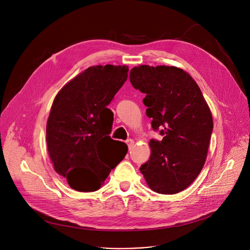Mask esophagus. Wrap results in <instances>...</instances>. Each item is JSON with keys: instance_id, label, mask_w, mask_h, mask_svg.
Listing matches in <instances>:
<instances>
[{"instance_id": "esophagus-1", "label": "esophagus", "mask_w": 250, "mask_h": 250, "mask_svg": "<svg viewBox=\"0 0 250 250\" xmlns=\"http://www.w3.org/2000/svg\"><path fill=\"white\" fill-rule=\"evenodd\" d=\"M125 143H126V145H127V146H128L129 149H130V148L133 146V145H134V141H132V140H130V139L127 140Z\"/></svg>"}]
</instances>
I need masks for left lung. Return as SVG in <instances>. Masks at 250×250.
Here are the masks:
<instances>
[{
  "label": "left lung",
  "mask_w": 250,
  "mask_h": 250,
  "mask_svg": "<svg viewBox=\"0 0 250 250\" xmlns=\"http://www.w3.org/2000/svg\"><path fill=\"white\" fill-rule=\"evenodd\" d=\"M129 80L146 94V116L164 139L150 140V157L140 170L150 189L174 194L186 189L207 160L213 128L211 111L195 81L175 66H134Z\"/></svg>",
  "instance_id": "1"
}]
</instances>
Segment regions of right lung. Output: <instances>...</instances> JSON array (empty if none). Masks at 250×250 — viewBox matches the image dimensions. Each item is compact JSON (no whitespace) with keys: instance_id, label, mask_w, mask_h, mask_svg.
<instances>
[{"instance_id":"add662e5","label":"right lung","mask_w":250,"mask_h":250,"mask_svg":"<svg viewBox=\"0 0 250 250\" xmlns=\"http://www.w3.org/2000/svg\"><path fill=\"white\" fill-rule=\"evenodd\" d=\"M125 65L87 67L56 96L47 123L55 170L78 191H96L127 152L113 141V113L106 106L127 79ZM116 153L118 157H115Z\"/></svg>"}]
</instances>
